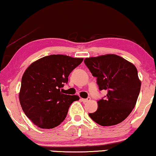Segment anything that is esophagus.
<instances>
[{
  "label": "esophagus",
  "mask_w": 156,
  "mask_h": 156,
  "mask_svg": "<svg viewBox=\"0 0 156 156\" xmlns=\"http://www.w3.org/2000/svg\"><path fill=\"white\" fill-rule=\"evenodd\" d=\"M80 100L83 102H88V101L90 100V98H86V99H84V98H81Z\"/></svg>",
  "instance_id": "obj_1"
}]
</instances>
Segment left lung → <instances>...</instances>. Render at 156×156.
I'll use <instances>...</instances> for the list:
<instances>
[{
	"label": "left lung",
	"instance_id": "obj_1",
	"mask_svg": "<svg viewBox=\"0 0 156 156\" xmlns=\"http://www.w3.org/2000/svg\"><path fill=\"white\" fill-rule=\"evenodd\" d=\"M85 63L97 78L106 98L98 101V109L89 116L104 126L119 124L130 115L139 97L141 83L132 63L116 54H105L85 59Z\"/></svg>",
	"mask_w": 156,
	"mask_h": 156
}]
</instances>
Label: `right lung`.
Masks as SVG:
<instances>
[{
	"label": "right lung",
	"instance_id": "obj_1",
	"mask_svg": "<svg viewBox=\"0 0 156 156\" xmlns=\"http://www.w3.org/2000/svg\"><path fill=\"white\" fill-rule=\"evenodd\" d=\"M83 58L53 54L34 61L22 77L19 100L26 116L39 128L53 129L65 119L78 95H65L61 89Z\"/></svg>",
	"mask_w": 156,
	"mask_h": 156
}]
</instances>
